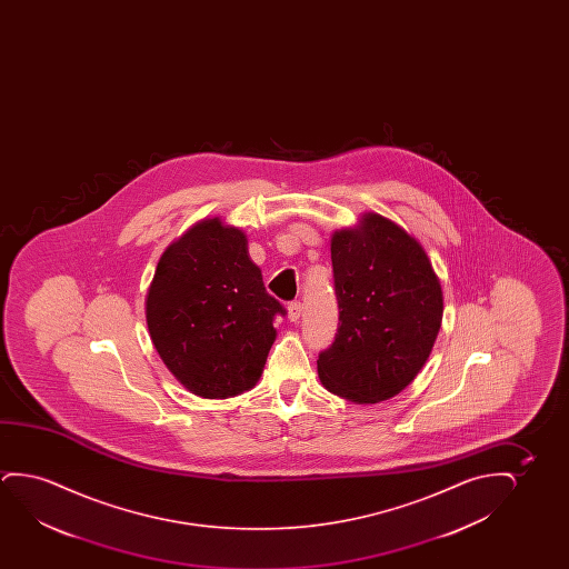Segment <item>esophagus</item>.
Segmentation results:
<instances>
[{
  "label": "esophagus",
  "instance_id": "34e87169",
  "mask_svg": "<svg viewBox=\"0 0 569 569\" xmlns=\"http://www.w3.org/2000/svg\"><path fill=\"white\" fill-rule=\"evenodd\" d=\"M301 311H303V307L299 301H293V303H289L288 307V319L291 322H297V320L301 319Z\"/></svg>",
  "mask_w": 569,
  "mask_h": 569
}]
</instances>
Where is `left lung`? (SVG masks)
Instances as JSON below:
<instances>
[{"label": "left lung", "instance_id": "1", "mask_svg": "<svg viewBox=\"0 0 569 569\" xmlns=\"http://www.w3.org/2000/svg\"><path fill=\"white\" fill-rule=\"evenodd\" d=\"M340 322L317 359L320 382L356 405L389 400L420 373L443 319L426 250L395 221L366 213L332 234Z\"/></svg>", "mask_w": 569, "mask_h": 569}]
</instances>
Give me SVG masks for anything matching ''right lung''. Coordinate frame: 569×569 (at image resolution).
<instances>
[{
  "label": "right lung",
  "instance_id": "add662e5",
  "mask_svg": "<svg viewBox=\"0 0 569 569\" xmlns=\"http://www.w3.org/2000/svg\"><path fill=\"white\" fill-rule=\"evenodd\" d=\"M247 234L219 218L190 227L164 250L146 299L149 336L180 385L229 398L257 385L283 305L264 288Z\"/></svg>",
  "mask_w": 569,
  "mask_h": 569
}]
</instances>
